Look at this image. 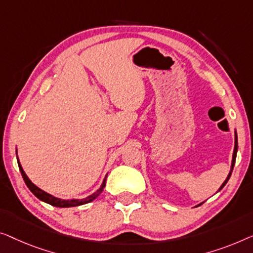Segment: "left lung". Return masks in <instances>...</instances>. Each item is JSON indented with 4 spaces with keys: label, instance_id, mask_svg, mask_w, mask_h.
<instances>
[{
    "label": "left lung",
    "instance_id": "8db88e82",
    "mask_svg": "<svg viewBox=\"0 0 253 253\" xmlns=\"http://www.w3.org/2000/svg\"><path fill=\"white\" fill-rule=\"evenodd\" d=\"M237 148H238V144H237V131H236V129H235V145H234V151H233V158H232V165H230V170H229V174L228 175H227V177H226V180L223 181V183L221 184V186H220V188H219V190H221L223 187L226 186V183L228 182V180H229V177H230V175H232V172H233V169H234V165H235V161H236V155H237ZM218 190V191H219ZM204 203V202H203ZM203 203H201V204H203ZM201 204H198L197 206H199Z\"/></svg>",
    "mask_w": 253,
    "mask_h": 253
}]
</instances>
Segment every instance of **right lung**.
<instances>
[{"instance_id": "add662e5", "label": "right lung", "mask_w": 253, "mask_h": 253, "mask_svg": "<svg viewBox=\"0 0 253 253\" xmlns=\"http://www.w3.org/2000/svg\"><path fill=\"white\" fill-rule=\"evenodd\" d=\"M17 154V151H16ZM17 162H18V166H19V170L21 173V175H23V179L25 181V183H26V186L28 187V189H30L32 193H33L35 196H37L40 201L47 203V204H50L52 206H56V208H72V206H79V205H84V204H87V203H90L94 201L95 198H97L99 196V194L102 193L103 190H104V187L106 184V176L105 175L104 180H103V182L101 184V187L98 188L97 190L95 191V193H92L89 196L84 197V198H72V199H63V198H58V197H55L52 196V195L45 193L44 190L40 189V188L35 186V184L32 182V181L28 179V176L26 175V173L24 172L23 167H21L20 163H19V159H18V156H17Z\"/></svg>"}]
</instances>
